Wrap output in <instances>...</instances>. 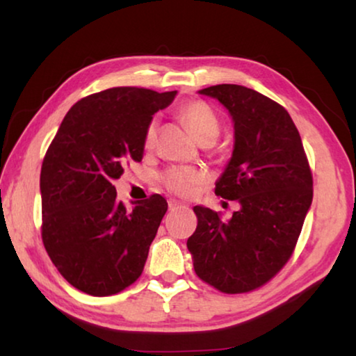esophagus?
Wrapping results in <instances>:
<instances>
[{
	"mask_svg": "<svg viewBox=\"0 0 356 356\" xmlns=\"http://www.w3.org/2000/svg\"><path fill=\"white\" fill-rule=\"evenodd\" d=\"M180 206H184V204L180 202V201H177V200H170V201H168V207H170V210H174V209H177Z\"/></svg>",
	"mask_w": 356,
	"mask_h": 356,
	"instance_id": "1",
	"label": "esophagus"
}]
</instances>
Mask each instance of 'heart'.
Listing matches in <instances>:
<instances>
[{
    "mask_svg": "<svg viewBox=\"0 0 356 356\" xmlns=\"http://www.w3.org/2000/svg\"><path fill=\"white\" fill-rule=\"evenodd\" d=\"M179 118L186 125V129L191 131V135L196 138L197 143L207 138L216 140L220 134V120L216 118L212 108L201 100H193L180 106ZM156 140V120H150L144 131V147L152 149ZM204 172L196 168L188 166H176L170 168L163 176L161 182L168 190L174 195L185 196L195 190V186L200 185L204 180Z\"/></svg>",
    "mask_w": 356,
    "mask_h": 356,
    "instance_id": "1",
    "label": "heart"
}]
</instances>
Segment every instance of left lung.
I'll use <instances>...</instances> for the list:
<instances>
[{
	"mask_svg": "<svg viewBox=\"0 0 356 356\" xmlns=\"http://www.w3.org/2000/svg\"><path fill=\"white\" fill-rule=\"evenodd\" d=\"M200 94L231 114L234 150L215 193L237 201L229 220L193 207L197 226L186 240L196 275L225 293L264 286L291 259L312 202V174L292 118L254 89L216 84Z\"/></svg>",
	"mask_w": 356,
	"mask_h": 356,
	"instance_id": "obj_1",
	"label": "left lung"
}]
</instances>
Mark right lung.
<instances>
[{
  "instance_id": "add662e5",
  "label": "right lung",
  "mask_w": 356,
  "mask_h": 356,
  "mask_svg": "<svg viewBox=\"0 0 356 356\" xmlns=\"http://www.w3.org/2000/svg\"><path fill=\"white\" fill-rule=\"evenodd\" d=\"M177 91L111 88L70 108L40 171L42 240L58 272L78 291L108 297L140 278L168 202L152 195L118 201L113 182L141 161L144 131Z\"/></svg>"
}]
</instances>
